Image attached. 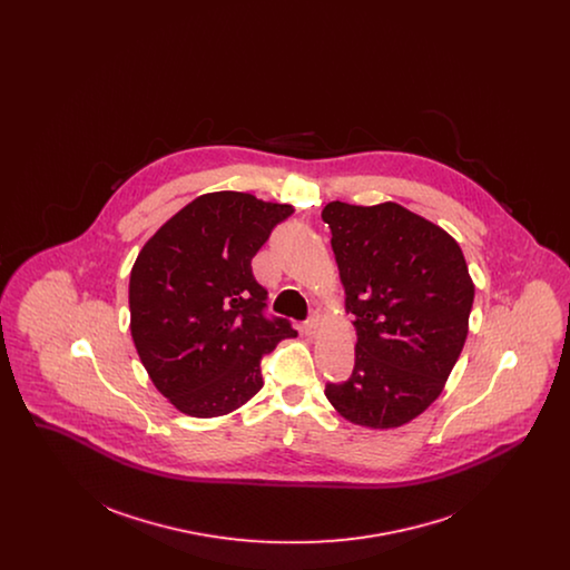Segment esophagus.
Segmentation results:
<instances>
[{"mask_svg":"<svg viewBox=\"0 0 570 570\" xmlns=\"http://www.w3.org/2000/svg\"><path fill=\"white\" fill-rule=\"evenodd\" d=\"M303 331H305V335H307V337H316V335L321 333V318L314 314L309 321H305Z\"/></svg>","mask_w":570,"mask_h":570,"instance_id":"esophagus-1","label":"esophagus"}]
</instances>
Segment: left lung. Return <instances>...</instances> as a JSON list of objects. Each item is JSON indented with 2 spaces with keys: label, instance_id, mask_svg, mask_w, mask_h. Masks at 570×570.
Segmentation results:
<instances>
[{
  "label": "left lung",
  "instance_id": "1",
  "mask_svg": "<svg viewBox=\"0 0 570 570\" xmlns=\"http://www.w3.org/2000/svg\"><path fill=\"white\" fill-rule=\"evenodd\" d=\"M354 314L353 376L326 400L354 425L393 430L434 404L460 358L474 284L460 244L397 203L323 209Z\"/></svg>",
  "mask_w": 570,
  "mask_h": 570
}]
</instances>
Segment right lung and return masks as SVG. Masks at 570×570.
<instances>
[{
  "mask_svg": "<svg viewBox=\"0 0 570 570\" xmlns=\"http://www.w3.org/2000/svg\"><path fill=\"white\" fill-rule=\"evenodd\" d=\"M291 205L245 191L194 198L142 245L130 273L136 353L164 397L212 419L263 389L261 358L297 331L267 318L252 258Z\"/></svg>",
  "mask_w": 570,
  "mask_h": 570,
  "instance_id": "1",
  "label": "right lung"
}]
</instances>
